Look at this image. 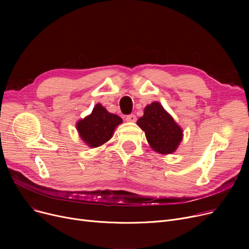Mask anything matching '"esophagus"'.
<instances>
[{
	"label": "esophagus",
	"mask_w": 249,
	"mask_h": 249,
	"mask_svg": "<svg viewBox=\"0 0 249 249\" xmlns=\"http://www.w3.org/2000/svg\"><path fill=\"white\" fill-rule=\"evenodd\" d=\"M136 120H137V118H136V116L134 114H130V115L126 116V121L127 122L134 123V122H136Z\"/></svg>",
	"instance_id": "1"
}]
</instances>
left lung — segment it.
Wrapping results in <instances>:
<instances>
[{
  "label": "left lung",
  "instance_id": "left-lung-1",
  "mask_svg": "<svg viewBox=\"0 0 249 249\" xmlns=\"http://www.w3.org/2000/svg\"><path fill=\"white\" fill-rule=\"evenodd\" d=\"M137 125L144 131L149 146L160 154L174 153L182 140V129L159 102L144 108Z\"/></svg>",
  "mask_w": 249,
  "mask_h": 249
}]
</instances>
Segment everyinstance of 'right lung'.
I'll return each mask as SVG.
<instances>
[{
  "instance_id": "add662e5",
  "label": "right lung",
  "mask_w": 249,
  "mask_h": 249,
  "mask_svg": "<svg viewBox=\"0 0 249 249\" xmlns=\"http://www.w3.org/2000/svg\"><path fill=\"white\" fill-rule=\"evenodd\" d=\"M122 122L119 116L108 112L98 103L91 113L78 120L75 126L78 135L86 144L90 148H96L109 141L117 126Z\"/></svg>"
}]
</instances>
